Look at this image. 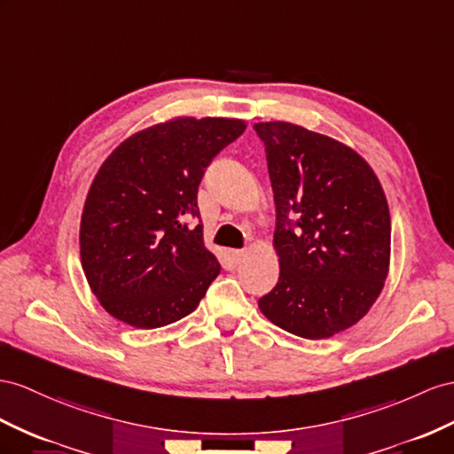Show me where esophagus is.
Instances as JSON below:
<instances>
[{"mask_svg": "<svg viewBox=\"0 0 454 454\" xmlns=\"http://www.w3.org/2000/svg\"><path fill=\"white\" fill-rule=\"evenodd\" d=\"M230 257H231V261H234L236 264H239L243 259H246V251H243V249H231L230 251Z\"/></svg>", "mask_w": 454, "mask_h": 454, "instance_id": "esophagus-1", "label": "esophagus"}]
</instances>
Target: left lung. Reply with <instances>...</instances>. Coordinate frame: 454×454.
<instances>
[{
	"label": "left lung",
	"mask_w": 454,
	"mask_h": 454,
	"mask_svg": "<svg viewBox=\"0 0 454 454\" xmlns=\"http://www.w3.org/2000/svg\"><path fill=\"white\" fill-rule=\"evenodd\" d=\"M276 201L280 278L259 309L278 328L326 340L376 303L391 259L389 205L353 147L294 122L254 124Z\"/></svg>",
	"instance_id": "obj_1"
}]
</instances>
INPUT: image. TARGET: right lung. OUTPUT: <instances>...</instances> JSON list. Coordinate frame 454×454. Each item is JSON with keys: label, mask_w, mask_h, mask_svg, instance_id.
<instances>
[{"label": "right lung", "mask_w": 454, "mask_h": 454, "mask_svg": "<svg viewBox=\"0 0 454 454\" xmlns=\"http://www.w3.org/2000/svg\"><path fill=\"white\" fill-rule=\"evenodd\" d=\"M241 119L174 116L126 137L91 180L80 218V262L109 315L137 330L188 317L220 274L205 247L197 188Z\"/></svg>", "instance_id": "add662e5"}]
</instances>
